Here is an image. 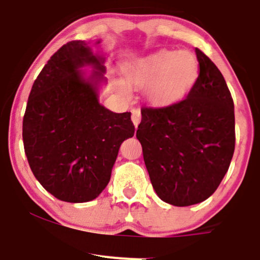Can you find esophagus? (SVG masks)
Segmentation results:
<instances>
[{"label":"esophagus","mask_w":260,"mask_h":260,"mask_svg":"<svg viewBox=\"0 0 260 260\" xmlns=\"http://www.w3.org/2000/svg\"><path fill=\"white\" fill-rule=\"evenodd\" d=\"M132 122L135 124V127L137 128L138 124L141 122V111L138 108H133L132 109Z\"/></svg>","instance_id":"esophagus-1"}]
</instances>
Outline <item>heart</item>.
Segmentation results:
<instances>
[{"label": "heart", "mask_w": 260, "mask_h": 260, "mask_svg": "<svg viewBox=\"0 0 260 260\" xmlns=\"http://www.w3.org/2000/svg\"><path fill=\"white\" fill-rule=\"evenodd\" d=\"M123 74L129 85L146 86V98L152 106L170 107L182 101L193 88L199 62L190 51L162 49L124 64ZM117 85L123 94L128 93L123 81Z\"/></svg>", "instance_id": "1"}]
</instances>
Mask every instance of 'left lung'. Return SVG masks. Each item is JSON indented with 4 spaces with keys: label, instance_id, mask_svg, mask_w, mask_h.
I'll list each match as a JSON object with an SVG mask.
<instances>
[{
    "label": "left lung",
    "instance_id": "8db88e82",
    "mask_svg": "<svg viewBox=\"0 0 260 260\" xmlns=\"http://www.w3.org/2000/svg\"><path fill=\"white\" fill-rule=\"evenodd\" d=\"M199 78L185 99L142 108L137 138L152 186L162 201L190 206L219 187L235 148L234 102L216 65L201 51Z\"/></svg>",
    "mask_w": 260,
    "mask_h": 260
}]
</instances>
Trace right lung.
I'll return each mask as SVG.
<instances>
[{
    "mask_svg": "<svg viewBox=\"0 0 260 260\" xmlns=\"http://www.w3.org/2000/svg\"><path fill=\"white\" fill-rule=\"evenodd\" d=\"M103 61L89 43L69 41L50 57L28 95L22 122L28 165L41 186L67 203L98 198L120 145L135 135L131 112L113 113L99 104ZM84 64L96 70L88 80L80 72Z\"/></svg>",
    "mask_w": 260,
    "mask_h": 260,
    "instance_id": "1",
    "label": "right lung"
}]
</instances>
